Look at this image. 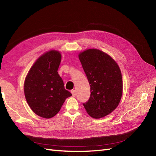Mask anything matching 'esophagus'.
<instances>
[{"instance_id":"1","label":"esophagus","mask_w":156,"mask_h":156,"mask_svg":"<svg viewBox=\"0 0 156 156\" xmlns=\"http://www.w3.org/2000/svg\"><path fill=\"white\" fill-rule=\"evenodd\" d=\"M71 93L73 94V96H76V90H71Z\"/></svg>"}]
</instances>
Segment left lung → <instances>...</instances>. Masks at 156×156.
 Here are the masks:
<instances>
[{
    "mask_svg": "<svg viewBox=\"0 0 156 156\" xmlns=\"http://www.w3.org/2000/svg\"><path fill=\"white\" fill-rule=\"evenodd\" d=\"M78 57L90 86L88 101L83 103L86 112L95 119L110 114L119 105L122 94V79L117 63L97 49H86Z\"/></svg>",
    "mask_w": 156,
    "mask_h": 156,
    "instance_id": "left-lung-1",
    "label": "left lung"
}]
</instances>
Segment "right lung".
<instances>
[{
  "label": "right lung",
  "mask_w": 156,
  "mask_h": 156,
  "mask_svg": "<svg viewBox=\"0 0 156 156\" xmlns=\"http://www.w3.org/2000/svg\"><path fill=\"white\" fill-rule=\"evenodd\" d=\"M61 54L46 52L36 60L24 82V94L31 109L38 116L50 119L57 115L66 99L72 94L64 87L58 74Z\"/></svg>",
  "instance_id": "1"
}]
</instances>
